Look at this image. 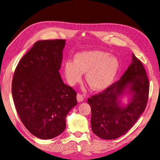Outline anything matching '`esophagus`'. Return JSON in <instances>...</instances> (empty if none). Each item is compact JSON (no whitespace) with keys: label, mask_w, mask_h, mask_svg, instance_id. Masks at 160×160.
<instances>
[{"label":"esophagus","mask_w":160,"mask_h":160,"mask_svg":"<svg viewBox=\"0 0 160 160\" xmlns=\"http://www.w3.org/2000/svg\"><path fill=\"white\" fill-rule=\"evenodd\" d=\"M83 100V96L82 94H77V101L78 102H82V101Z\"/></svg>","instance_id":"1"}]
</instances>
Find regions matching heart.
Returning <instances> with one entry per match:
<instances>
[{
  "instance_id": "heart-1",
  "label": "heart",
  "mask_w": 160,
  "mask_h": 160,
  "mask_svg": "<svg viewBox=\"0 0 160 160\" xmlns=\"http://www.w3.org/2000/svg\"><path fill=\"white\" fill-rule=\"evenodd\" d=\"M120 67L118 57L101 50L84 51L77 53L74 61L68 60L64 65L68 83L74 85L80 82L82 73L93 91H102L112 83Z\"/></svg>"
}]
</instances>
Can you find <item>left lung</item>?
<instances>
[{
  "instance_id": "8db88e82",
  "label": "left lung",
  "mask_w": 160,
  "mask_h": 160,
  "mask_svg": "<svg viewBox=\"0 0 160 160\" xmlns=\"http://www.w3.org/2000/svg\"><path fill=\"white\" fill-rule=\"evenodd\" d=\"M149 80L141 61L132 54V61L120 80L99 94L89 98L91 128L102 139L113 140L133 127L146 107ZM124 97L128 103L122 101Z\"/></svg>"
}]
</instances>
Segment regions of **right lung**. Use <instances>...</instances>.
I'll use <instances>...</instances> for the list:
<instances>
[{"label":"right lung","mask_w":160,"mask_h":160,"mask_svg":"<svg viewBox=\"0 0 160 160\" xmlns=\"http://www.w3.org/2000/svg\"><path fill=\"white\" fill-rule=\"evenodd\" d=\"M64 39L34 43L20 61L12 82V96L25 128L43 140L53 138L66 128L69 111L77 105V92L59 73Z\"/></svg>","instance_id":"obj_1"}]
</instances>
